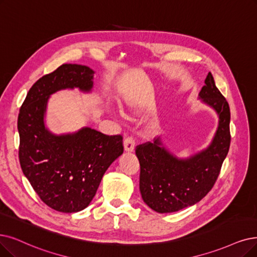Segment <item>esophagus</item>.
I'll return each mask as SVG.
<instances>
[{"label": "esophagus", "mask_w": 257, "mask_h": 257, "mask_svg": "<svg viewBox=\"0 0 257 257\" xmlns=\"http://www.w3.org/2000/svg\"><path fill=\"white\" fill-rule=\"evenodd\" d=\"M135 145H136V142H135L134 137L128 136L124 140V150L126 152H133L135 150Z\"/></svg>", "instance_id": "obj_1"}]
</instances>
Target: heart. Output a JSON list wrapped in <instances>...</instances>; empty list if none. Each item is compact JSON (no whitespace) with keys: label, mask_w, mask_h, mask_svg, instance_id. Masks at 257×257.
I'll use <instances>...</instances> for the list:
<instances>
[{"label":"heart","mask_w":257,"mask_h":257,"mask_svg":"<svg viewBox=\"0 0 257 257\" xmlns=\"http://www.w3.org/2000/svg\"><path fill=\"white\" fill-rule=\"evenodd\" d=\"M132 107H133V106H132Z\"/></svg>","instance_id":"heart-1"}]
</instances>
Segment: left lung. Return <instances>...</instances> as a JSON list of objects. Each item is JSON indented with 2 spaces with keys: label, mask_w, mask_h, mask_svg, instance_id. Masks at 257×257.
<instances>
[{
  "label": "left lung",
  "mask_w": 257,
  "mask_h": 257,
  "mask_svg": "<svg viewBox=\"0 0 257 257\" xmlns=\"http://www.w3.org/2000/svg\"><path fill=\"white\" fill-rule=\"evenodd\" d=\"M204 83L199 97L219 116L217 132L207 150L180 160L161 147L159 139L136 147L141 197L158 213L177 212L201 200L214 187L228 155L231 142L229 103L215 85L211 73Z\"/></svg>",
  "instance_id": "1"
}]
</instances>
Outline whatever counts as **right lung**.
I'll use <instances>...</instances> for the list:
<instances>
[{"instance_id":"add662e5","label":"right lung","mask_w":257,"mask_h":257,"mask_svg":"<svg viewBox=\"0 0 257 257\" xmlns=\"http://www.w3.org/2000/svg\"><path fill=\"white\" fill-rule=\"evenodd\" d=\"M93 78L94 70L85 65L62 64L36 82L20 108V164L41 200L59 212L85 209L105 171L123 153L121 135L85 127L73 135L56 136L45 128L48 97L64 88L89 91Z\"/></svg>"}]
</instances>
